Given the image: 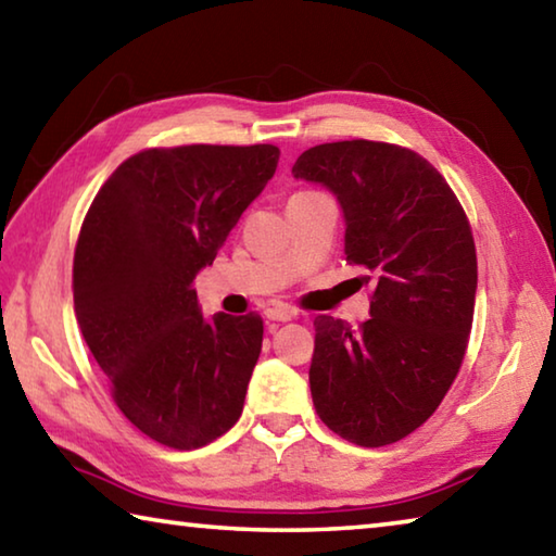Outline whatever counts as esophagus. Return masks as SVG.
<instances>
[{
  "instance_id": "obj_1",
  "label": "esophagus",
  "mask_w": 556,
  "mask_h": 556,
  "mask_svg": "<svg viewBox=\"0 0 556 556\" xmlns=\"http://www.w3.org/2000/svg\"><path fill=\"white\" fill-rule=\"evenodd\" d=\"M265 316L269 318V321H279V324H287V321H291V318H294L296 314L291 312L289 306H285V304H277V306H269L267 312H265Z\"/></svg>"
}]
</instances>
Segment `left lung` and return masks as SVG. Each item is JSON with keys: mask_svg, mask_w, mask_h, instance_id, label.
Returning a JSON list of instances; mask_svg holds the SVG:
<instances>
[{"mask_svg": "<svg viewBox=\"0 0 556 556\" xmlns=\"http://www.w3.org/2000/svg\"><path fill=\"white\" fill-rule=\"evenodd\" d=\"M294 178L341 203L345 260L375 279L370 318L316 316V414L357 446H384L437 412L464 361L478 265L458 199L427 159L384 142L306 149Z\"/></svg>", "mask_w": 556, "mask_h": 556, "instance_id": "1", "label": "left lung"}]
</instances>
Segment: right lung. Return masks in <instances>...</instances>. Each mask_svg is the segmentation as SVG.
Masks as SVG:
<instances>
[{
	"label": "right lung",
	"instance_id": "obj_1",
	"mask_svg": "<svg viewBox=\"0 0 556 556\" xmlns=\"http://www.w3.org/2000/svg\"><path fill=\"white\" fill-rule=\"evenodd\" d=\"M271 144L147 149L122 162L83 220L73 304L112 397L178 451L240 419L262 351L257 314L205 318L193 279L277 172Z\"/></svg>",
	"mask_w": 556,
	"mask_h": 556
}]
</instances>
